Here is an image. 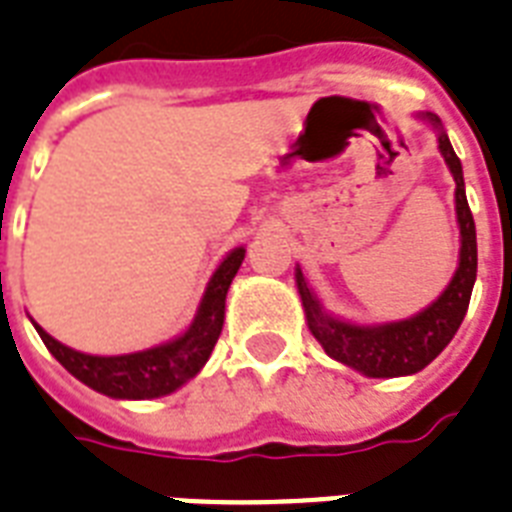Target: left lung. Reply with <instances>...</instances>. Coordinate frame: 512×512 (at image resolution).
<instances>
[{
  "mask_svg": "<svg viewBox=\"0 0 512 512\" xmlns=\"http://www.w3.org/2000/svg\"><path fill=\"white\" fill-rule=\"evenodd\" d=\"M425 120L433 128L441 130V120L427 112ZM438 149L449 165L451 176L457 181V221L462 248H459V267L451 277L449 288L433 301L417 318L384 323V326H355L344 323L323 312L320 301L310 291V285L296 269V285H299L301 304L307 315V326L312 336L323 344V350L344 366L355 368L360 374L374 379H390V376L417 374L427 363H433L443 352V347L454 339L457 328L465 320L470 293H473L475 272H478V245H475V221L465 197V178H462V162L454 154L449 136L438 133Z\"/></svg>",
  "mask_w": 512,
  "mask_h": 512,
  "instance_id": "8db88e82",
  "label": "left lung"
}]
</instances>
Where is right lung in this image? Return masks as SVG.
<instances>
[{
  "label": "right lung",
  "mask_w": 512,
  "mask_h": 512,
  "mask_svg": "<svg viewBox=\"0 0 512 512\" xmlns=\"http://www.w3.org/2000/svg\"><path fill=\"white\" fill-rule=\"evenodd\" d=\"M245 259V248H235L227 259L221 261L219 269L213 272L208 291L202 296L197 318L189 326L184 336L173 342L152 347V350L133 352V355H114V358H101V355H85L55 342L53 336L37 326V334L42 336L45 347L55 355L71 376L79 382L93 387L95 392H104L109 398L122 400H144L160 398L168 392L178 390L181 384L197 376L205 360L211 358L213 347L219 342L221 326H224V301L232 285V277Z\"/></svg>",
  "instance_id": "1"
}]
</instances>
